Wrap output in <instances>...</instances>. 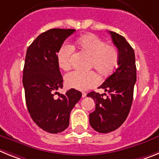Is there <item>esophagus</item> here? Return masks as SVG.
I'll return each mask as SVG.
<instances>
[{
    "label": "esophagus",
    "mask_w": 159,
    "mask_h": 159,
    "mask_svg": "<svg viewBox=\"0 0 159 159\" xmlns=\"http://www.w3.org/2000/svg\"><path fill=\"white\" fill-rule=\"evenodd\" d=\"M86 96H87V94L85 93V92H83V93H82V97H83V98H85V97H86Z\"/></svg>",
    "instance_id": "34e87169"
}]
</instances>
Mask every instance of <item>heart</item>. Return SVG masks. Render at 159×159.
<instances>
[{
	"mask_svg": "<svg viewBox=\"0 0 159 159\" xmlns=\"http://www.w3.org/2000/svg\"><path fill=\"white\" fill-rule=\"evenodd\" d=\"M75 46L82 52L89 56V68H95L101 76H108L116 70L119 58L117 48L107 44L99 36L94 34L81 36L75 42ZM72 52V47L67 43H64L59 49L57 58L61 69L67 71L71 68ZM99 83V76L93 71L88 72L71 71L65 76V84L67 88L79 91H87L95 88Z\"/></svg>",
	"mask_w": 159,
	"mask_h": 159,
	"instance_id": "heart-1",
	"label": "heart"
}]
</instances>
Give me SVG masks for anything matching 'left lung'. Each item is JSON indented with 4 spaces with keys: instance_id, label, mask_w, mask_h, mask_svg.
<instances>
[{
    "instance_id": "left-lung-1",
    "label": "left lung",
    "mask_w": 159,
    "mask_h": 159,
    "mask_svg": "<svg viewBox=\"0 0 159 159\" xmlns=\"http://www.w3.org/2000/svg\"><path fill=\"white\" fill-rule=\"evenodd\" d=\"M119 54L118 67L99 87L109 95L92 92L87 95L95 102V110L89 115L92 128L99 133H109L119 128L127 119L131 107L136 82L134 49L123 36L109 31ZM106 95V94L104 93Z\"/></svg>"
}]
</instances>
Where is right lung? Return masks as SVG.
Instances as JSON below:
<instances>
[{"instance_id":"add662e5","label":"right lung","mask_w":159,"mask_h":159,"mask_svg":"<svg viewBox=\"0 0 159 159\" xmlns=\"http://www.w3.org/2000/svg\"><path fill=\"white\" fill-rule=\"evenodd\" d=\"M75 29H52L36 38L27 49L23 70L25 101L31 118L42 130L57 134L69 125L70 113L82 94L70 89L65 95L54 92L63 88L57 52ZM57 93V92H55Z\"/></svg>"}]
</instances>
